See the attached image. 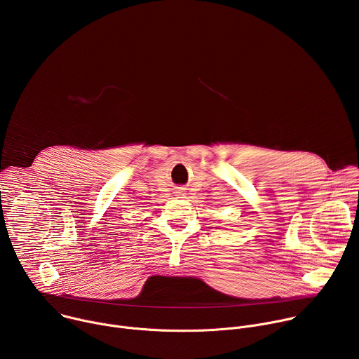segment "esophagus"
I'll return each mask as SVG.
<instances>
[{
    "label": "esophagus",
    "mask_w": 359,
    "mask_h": 359,
    "mask_svg": "<svg viewBox=\"0 0 359 359\" xmlns=\"http://www.w3.org/2000/svg\"><path fill=\"white\" fill-rule=\"evenodd\" d=\"M177 193H183V191H177Z\"/></svg>",
    "instance_id": "esophagus-1"
}]
</instances>
